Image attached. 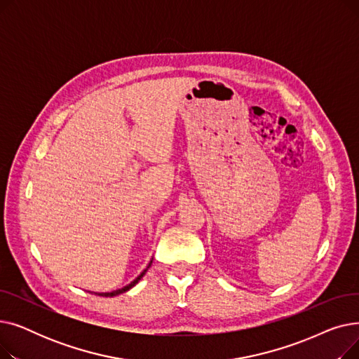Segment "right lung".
<instances>
[{"mask_svg": "<svg viewBox=\"0 0 359 359\" xmlns=\"http://www.w3.org/2000/svg\"><path fill=\"white\" fill-rule=\"evenodd\" d=\"M151 263H153V259H151L149 260V263H148V266L134 279V280H132L130 282V284H128V285H125L123 288H119V290H115V291H110V292H94V294H96V295H100V297H115V295H119V294H123V292H126V291H129L132 287H135L137 284H138V282L141 280V278L145 275V272L148 271V268L151 266Z\"/></svg>", "mask_w": 359, "mask_h": 359, "instance_id": "obj_1", "label": "right lung"}]
</instances>
